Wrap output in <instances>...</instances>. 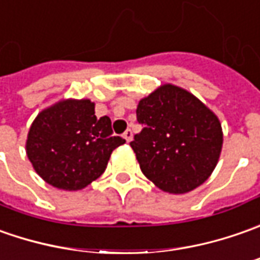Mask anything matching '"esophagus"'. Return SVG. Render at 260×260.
I'll list each match as a JSON object with an SVG mask.
<instances>
[{
	"instance_id": "34e87169",
	"label": "esophagus",
	"mask_w": 260,
	"mask_h": 260,
	"mask_svg": "<svg viewBox=\"0 0 260 260\" xmlns=\"http://www.w3.org/2000/svg\"><path fill=\"white\" fill-rule=\"evenodd\" d=\"M123 138L126 139V142H131L132 138H134V134H132V131L131 129H126L123 132Z\"/></svg>"
}]
</instances>
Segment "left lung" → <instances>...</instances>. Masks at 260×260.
<instances>
[{
  "label": "left lung",
  "mask_w": 260,
  "mask_h": 260,
  "mask_svg": "<svg viewBox=\"0 0 260 260\" xmlns=\"http://www.w3.org/2000/svg\"><path fill=\"white\" fill-rule=\"evenodd\" d=\"M142 131L131 147L141 171L162 191L184 194L202 185L217 166L223 132L219 118L194 94L159 86L137 108Z\"/></svg>",
  "instance_id": "left-lung-1"
}]
</instances>
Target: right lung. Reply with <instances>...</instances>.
I'll return each instance as SVG.
<instances>
[{
	"mask_svg": "<svg viewBox=\"0 0 260 260\" xmlns=\"http://www.w3.org/2000/svg\"><path fill=\"white\" fill-rule=\"evenodd\" d=\"M122 144L125 139L113 135L111 119L96 118L93 102L68 99L37 115L25 151L46 183L76 191L103 174L112 151Z\"/></svg>",
	"mask_w": 260,
	"mask_h": 260,
	"instance_id": "1",
	"label": "right lung"
}]
</instances>
